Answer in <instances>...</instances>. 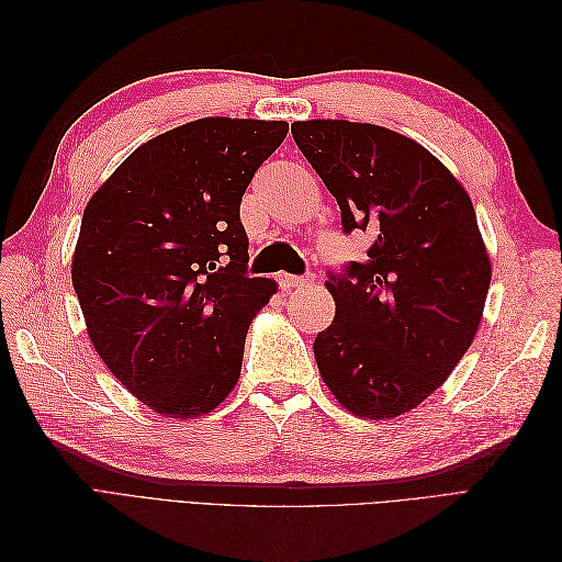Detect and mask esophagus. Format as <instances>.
Instances as JSON below:
<instances>
[{
  "label": "esophagus",
  "mask_w": 562,
  "mask_h": 562,
  "mask_svg": "<svg viewBox=\"0 0 562 562\" xmlns=\"http://www.w3.org/2000/svg\"><path fill=\"white\" fill-rule=\"evenodd\" d=\"M312 274H307V277H293V274H281L279 277V285L283 288V291H295V288H304V285H310L312 283Z\"/></svg>",
  "instance_id": "34e87169"
}]
</instances>
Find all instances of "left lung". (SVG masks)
<instances>
[{
	"label": "left lung",
	"instance_id": "8db88e82",
	"mask_svg": "<svg viewBox=\"0 0 562 562\" xmlns=\"http://www.w3.org/2000/svg\"><path fill=\"white\" fill-rule=\"evenodd\" d=\"M368 260L328 271L335 318L314 339L323 382L347 411L389 419L448 380L479 330L490 288L473 203L429 149L382 126H291Z\"/></svg>",
	"mask_w": 562,
	"mask_h": 562
}]
</instances>
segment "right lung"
<instances>
[{
  "mask_svg": "<svg viewBox=\"0 0 562 562\" xmlns=\"http://www.w3.org/2000/svg\"><path fill=\"white\" fill-rule=\"evenodd\" d=\"M285 122L206 116L147 140L83 211L72 285L112 375L168 417H199L241 375L277 283L248 277L241 196Z\"/></svg>",
  "mask_w": 562,
  "mask_h": 562,
  "instance_id": "obj_1",
  "label": "right lung"
}]
</instances>
